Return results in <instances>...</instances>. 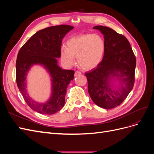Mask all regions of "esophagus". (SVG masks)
Returning a JSON list of instances; mask_svg holds the SVG:
<instances>
[{
  "instance_id": "1",
  "label": "esophagus",
  "mask_w": 154,
  "mask_h": 154,
  "mask_svg": "<svg viewBox=\"0 0 154 154\" xmlns=\"http://www.w3.org/2000/svg\"><path fill=\"white\" fill-rule=\"evenodd\" d=\"M82 73H81V72H80V71H76L75 72H74V76H79V75H80Z\"/></svg>"
}]
</instances>
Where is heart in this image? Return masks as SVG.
I'll use <instances>...</instances> for the list:
<instances>
[{
  "label": "heart",
  "mask_w": 154,
  "mask_h": 154,
  "mask_svg": "<svg viewBox=\"0 0 154 154\" xmlns=\"http://www.w3.org/2000/svg\"><path fill=\"white\" fill-rule=\"evenodd\" d=\"M105 44L103 38L96 34H82L73 36L67 41L66 47L60 49L62 63L70 67L77 62L81 68L90 70L96 67L103 58Z\"/></svg>",
  "instance_id": "b5f03b06"
}]
</instances>
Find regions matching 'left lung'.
I'll return each mask as SVG.
<instances>
[{
    "label": "left lung",
    "instance_id": "left-lung-1",
    "mask_svg": "<svg viewBox=\"0 0 154 154\" xmlns=\"http://www.w3.org/2000/svg\"><path fill=\"white\" fill-rule=\"evenodd\" d=\"M93 29L103 35L105 50L97 67L85 73L88 91L96 105L110 109L122 103L132 91L136 59L125 36L105 26Z\"/></svg>",
    "mask_w": 154,
    "mask_h": 154
}]
</instances>
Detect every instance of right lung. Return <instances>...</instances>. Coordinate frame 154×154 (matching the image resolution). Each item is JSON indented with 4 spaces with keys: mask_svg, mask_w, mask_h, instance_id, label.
Instances as JSON below:
<instances>
[{
    "mask_svg": "<svg viewBox=\"0 0 154 154\" xmlns=\"http://www.w3.org/2000/svg\"><path fill=\"white\" fill-rule=\"evenodd\" d=\"M74 28L69 25L47 27L36 32L22 46L16 61V81L18 89L31 109L43 114H53L61 110L69 83L74 79V71L62 69L58 65L62 42L66 35ZM35 64L42 66L50 74L51 82V96L40 103L29 95L26 77Z\"/></svg>",
    "mask_w": 154,
    "mask_h": 154,
    "instance_id": "add662e5",
    "label": "right lung"
}]
</instances>
